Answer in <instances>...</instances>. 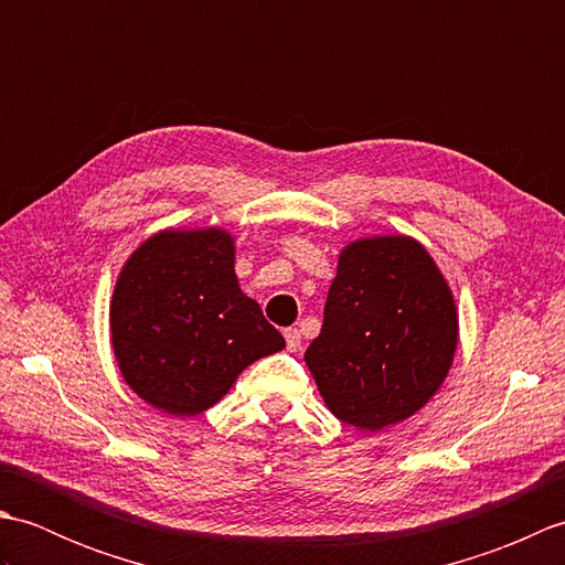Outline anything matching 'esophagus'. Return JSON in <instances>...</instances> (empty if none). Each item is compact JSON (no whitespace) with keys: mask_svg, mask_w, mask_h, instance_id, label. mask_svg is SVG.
Returning a JSON list of instances; mask_svg holds the SVG:
<instances>
[{"mask_svg":"<svg viewBox=\"0 0 565 565\" xmlns=\"http://www.w3.org/2000/svg\"><path fill=\"white\" fill-rule=\"evenodd\" d=\"M284 338H286V350H289V352L301 350V332H298L296 328H286Z\"/></svg>","mask_w":565,"mask_h":565,"instance_id":"esophagus-1","label":"esophagus"}]
</instances>
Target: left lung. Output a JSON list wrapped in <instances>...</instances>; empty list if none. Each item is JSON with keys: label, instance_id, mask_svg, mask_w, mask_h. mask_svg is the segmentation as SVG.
<instances>
[{"label": "left lung", "instance_id": "8db88e82", "mask_svg": "<svg viewBox=\"0 0 565 565\" xmlns=\"http://www.w3.org/2000/svg\"><path fill=\"white\" fill-rule=\"evenodd\" d=\"M456 340L454 298L427 249L405 235L366 237L342 249L306 364L334 417L376 431L437 393Z\"/></svg>", "mask_w": 565, "mask_h": 565}]
</instances>
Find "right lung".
I'll return each mask as SVG.
<instances>
[{
    "instance_id": "right-lung-1",
    "label": "right lung",
    "mask_w": 565,
    "mask_h": 565,
    "mask_svg": "<svg viewBox=\"0 0 565 565\" xmlns=\"http://www.w3.org/2000/svg\"><path fill=\"white\" fill-rule=\"evenodd\" d=\"M225 231H164L118 276L111 342L142 401L174 417L209 411L239 371L286 347L257 301L239 291Z\"/></svg>"
}]
</instances>
